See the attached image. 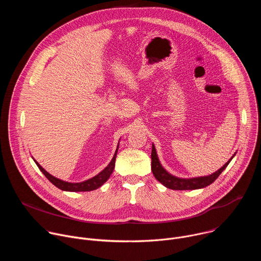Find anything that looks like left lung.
<instances>
[{"mask_svg": "<svg viewBox=\"0 0 261 261\" xmlns=\"http://www.w3.org/2000/svg\"><path fill=\"white\" fill-rule=\"evenodd\" d=\"M236 155V154H234ZM234 155L226 162L225 165H223L219 170L214 172L213 174L206 175V176H199V177H191V178H179L176 177L170 173H168L160 164V161L157 156L156 148L153 144L152 147V171L154 176L165 187L172 189V190H195V189H201L206 187V186L214 182L217 177L224 170L229 162L232 160Z\"/></svg>", "mask_w": 261, "mask_h": 261, "instance_id": "left-lung-1", "label": "left lung"}]
</instances>
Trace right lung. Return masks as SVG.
<instances>
[{"mask_svg":"<svg viewBox=\"0 0 261 261\" xmlns=\"http://www.w3.org/2000/svg\"><path fill=\"white\" fill-rule=\"evenodd\" d=\"M118 150H119V145H118L117 151H116V153L113 157V160L110 161V163L100 173L93 176L92 178H89V179L81 181V182H69V181H65V180H62L60 178H57L54 175L49 174L36 160H34V161L37 164V166L39 167V169L42 171V173L47 177V179L51 184H54L56 187H58L59 189H61L63 191H69V192L93 191V190H96L99 187H101V186L109 178L110 174L113 173V171L115 169V163H116V157H117V154H118Z\"/></svg>","mask_w":261,"mask_h":261,"instance_id":"add662e5","label":"right lung"}]
</instances>
